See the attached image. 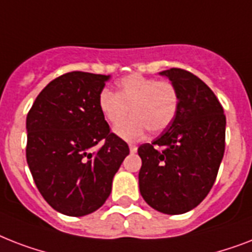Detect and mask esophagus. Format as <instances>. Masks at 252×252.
<instances>
[{"label":"esophagus","instance_id":"obj_1","mask_svg":"<svg viewBox=\"0 0 252 252\" xmlns=\"http://www.w3.org/2000/svg\"><path fill=\"white\" fill-rule=\"evenodd\" d=\"M129 150H130V153H136V152H137V146L129 145Z\"/></svg>","mask_w":252,"mask_h":252}]
</instances>
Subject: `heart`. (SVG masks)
Here are the masks:
<instances>
[{"mask_svg":"<svg viewBox=\"0 0 252 252\" xmlns=\"http://www.w3.org/2000/svg\"><path fill=\"white\" fill-rule=\"evenodd\" d=\"M98 107L107 122L115 126L126 118L128 110L132 116L115 128V133L126 141H137L145 136L165 130L178 111V93L168 81H157L141 74L119 81L118 93L100 91Z\"/></svg>","mask_w":252,"mask_h":252,"instance_id":"heart-1","label":"heart"}]
</instances>
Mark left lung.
<instances>
[{"label":"left lung","mask_w":252,"mask_h":252,"mask_svg":"<svg viewBox=\"0 0 252 252\" xmlns=\"http://www.w3.org/2000/svg\"><path fill=\"white\" fill-rule=\"evenodd\" d=\"M159 76L175 86L178 111L159 137L138 148V186L153 209L183 215L213 187L225 152L226 118L215 93L192 73L171 68Z\"/></svg>","instance_id":"left-lung-1"}]
</instances>
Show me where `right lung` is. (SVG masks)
Here are the masks:
<instances>
[{"label":"right lung","mask_w":252,"mask_h":252,"mask_svg":"<svg viewBox=\"0 0 252 252\" xmlns=\"http://www.w3.org/2000/svg\"><path fill=\"white\" fill-rule=\"evenodd\" d=\"M110 78L63 74L41 90L27 115V165L45 201L65 216L82 217L102 207L129 154L99 111L98 96Z\"/></svg>","instance_id":"1"}]
</instances>
